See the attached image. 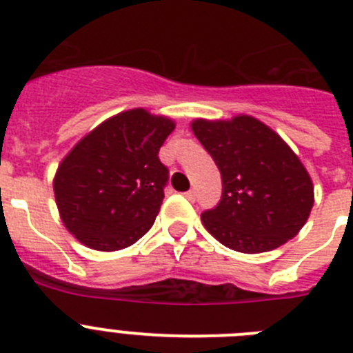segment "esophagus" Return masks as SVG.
Segmentation results:
<instances>
[{
    "mask_svg": "<svg viewBox=\"0 0 353 353\" xmlns=\"http://www.w3.org/2000/svg\"><path fill=\"white\" fill-rule=\"evenodd\" d=\"M183 196H185L187 199H191V201H194V199H196V192L192 191V189H191V191H185V192H183Z\"/></svg>",
    "mask_w": 353,
    "mask_h": 353,
    "instance_id": "obj_1",
    "label": "esophagus"
}]
</instances>
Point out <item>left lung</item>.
I'll list each match as a JSON object with an SVG mask.
<instances>
[{
    "label": "left lung",
    "instance_id": "8db88e82",
    "mask_svg": "<svg viewBox=\"0 0 353 353\" xmlns=\"http://www.w3.org/2000/svg\"><path fill=\"white\" fill-rule=\"evenodd\" d=\"M192 132L219 168V203L201 214L208 233L239 252L272 251L297 235L313 208V183L272 129L251 117L196 120Z\"/></svg>",
    "mask_w": 353,
    "mask_h": 353
}]
</instances>
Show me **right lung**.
<instances>
[{
    "mask_svg": "<svg viewBox=\"0 0 353 353\" xmlns=\"http://www.w3.org/2000/svg\"><path fill=\"white\" fill-rule=\"evenodd\" d=\"M174 123L130 109L81 139L54 176L56 205L68 232L97 251H118L148 232L170 170L159 150Z\"/></svg>",
    "mask_w": 353,
    "mask_h": 353,
    "instance_id": "obj_1",
    "label": "right lung"
}]
</instances>
